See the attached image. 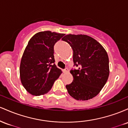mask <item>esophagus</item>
I'll list each match as a JSON object with an SVG mask.
<instances>
[{"label": "esophagus", "mask_w": 128, "mask_h": 128, "mask_svg": "<svg viewBox=\"0 0 128 128\" xmlns=\"http://www.w3.org/2000/svg\"><path fill=\"white\" fill-rule=\"evenodd\" d=\"M62 71H63V72H64V73H67V72H68V69H67V68H65V69H64Z\"/></svg>", "instance_id": "1"}]
</instances>
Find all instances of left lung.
Returning a JSON list of instances; mask_svg holds the SVG:
<instances>
[{
	"label": "left lung",
	"mask_w": 128,
	"mask_h": 128,
	"mask_svg": "<svg viewBox=\"0 0 128 128\" xmlns=\"http://www.w3.org/2000/svg\"><path fill=\"white\" fill-rule=\"evenodd\" d=\"M62 41L72 48L74 66L70 70L73 80L66 86L68 94L78 100H87L97 96L109 76V58L99 42L86 35L68 34Z\"/></svg>",
	"instance_id": "1"
}]
</instances>
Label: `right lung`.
<instances>
[{
	"instance_id": "add662e5",
	"label": "right lung",
	"mask_w": 128,
	"mask_h": 128,
	"mask_svg": "<svg viewBox=\"0 0 128 128\" xmlns=\"http://www.w3.org/2000/svg\"><path fill=\"white\" fill-rule=\"evenodd\" d=\"M64 34L51 31L35 34L26 46L20 66V79L28 92L34 96L44 94L52 88L62 72L54 59V45Z\"/></svg>"
}]
</instances>
